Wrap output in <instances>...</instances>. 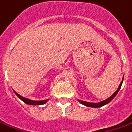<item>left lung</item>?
Returning <instances> with one entry per match:
<instances>
[{
    "label": "left lung",
    "instance_id": "left-lung-1",
    "mask_svg": "<svg viewBox=\"0 0 132 132\" xmlns=\"http://www.w3.org/2000/svg\"><path fill=\"white\" fill-rule=\"evenodd\" d=\"M123 79H122V81L120 83V85H119V88L117 89V90L112 95H111L110 97H108V99L106 100H103V101H101L100 103H89V102H86V101H83V100H80L78 99V101L82 105H84L85 106H87V107H91V108H100V107H102V106H103L105 105H106L108 104V103H110L111 100H113L114 97H116V95L118 94V92H119V89H121V85H122V83H123Z\"/></svg>",
    "mask_w": 132,
    "mask_h": 132
}]
</instances>
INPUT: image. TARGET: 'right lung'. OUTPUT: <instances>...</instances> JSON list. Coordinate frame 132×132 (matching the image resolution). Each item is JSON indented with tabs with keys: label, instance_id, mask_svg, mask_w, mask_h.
<instances>
[{
	"label": "right lung",
	"instance_id": "right-lung-1",
	"mask_svg": "<svg viewBox=\"0 0 132 132\" xmlns=\"http://www.w3.org/2000/svg\"><path fill=\"white\" fill-rule=\"evenodd\" d=\"M14 93L17 95V97L21 99L23 102H24L26 104H28V105H44L45 103H46L49 99H46V100H30V99H28V98H26V97H24L21 96L20 95H19L17 92H16L14 90H13Z\"/></svg>",
	"mask_w": 132,
	"mask_h": 132
}]
</instances>
